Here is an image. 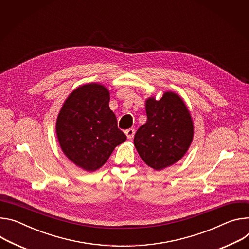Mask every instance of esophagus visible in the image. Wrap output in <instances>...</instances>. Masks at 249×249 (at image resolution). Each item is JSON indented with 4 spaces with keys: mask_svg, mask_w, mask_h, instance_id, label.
I'll return each mask as SVG.
<instances>
[{
    "mask_svg": "<svg viewBox=\"0 0 249 249\" xmlns=\"http://www.w3.org/2000/svg\"><path fill=\"white\" fill-rule=\"evenodd\" d=\"M125 134L127 136L128 140H132L133 135H134V129L133 128H128L125 130Z\"/></svg>",
    "mask_w": 249,
    "mask_h": 249,
    "instance_id": "1",
    "label": "esophagus"
}]
</instances>
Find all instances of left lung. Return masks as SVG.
I'll use <instances>...</instances> for the list:
<instances>
[{
    "instance_id": "8db88e82",
    "label": "left lung",
    "mask_w": 249,
    "mask_h": 249,
    "mask_svg": "<svg viewBox=\"0 0 249 249\" xmlns=\"http://www.w3.org/2000/svg\"><path fill=\"white\" fill-rule=\"evenodd\" d=\"M147 121L137 129L134 146L149 167L162 170L179 161L191 145L194 126L184 101L166 92L145 102Z\"/></svg>"
}]
</instances>
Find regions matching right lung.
I'll list each match as a JSON object with an SVG mask.
<instances>
[{"instance_id":"obj_1","label":"right lung","mask_w":249,"mask_h":249,"mask_svg":"<svg viewBox=\"0 0 249 249\" xmlns=\"http://www.w3.org/2000/svg\"><path fill=\"white\" fill-rule=\"evenodd\" d=\"M106 87L91 83L75 89L63 104L56 134L64 154L78 167L96 171L107 162L125 134L108 107Z\"/></svg>"}]
</instances>
